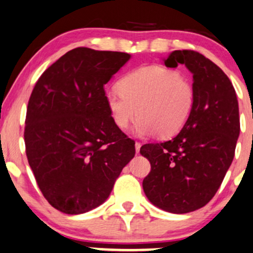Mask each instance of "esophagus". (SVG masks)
Here are the masks:
<instances>
[{
    "instance_id": "34e87169",
    "label": "esophagus",
    "mask_w": 253,
    "mask_h": 253,
    "mask_svg": "<svg viewBox=\"0 0 253 253\" xmlns=\"http://www.w3.org/2000/svg\"><path fill=\"white\" fill-rule=\"evenodd\" d=\"M140 146H141V144L139 143V141H135V152H137V154H139Z\"/></svg>"
}]
</instances>
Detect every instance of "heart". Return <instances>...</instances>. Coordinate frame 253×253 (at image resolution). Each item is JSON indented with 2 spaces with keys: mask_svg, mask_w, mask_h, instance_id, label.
Here are the masks:
<instances>
[{
  "mask_svg": "<svg viewBox=\"0 0 253 253\" xmlns=\"http://www.w3.org/2000/svg\"><path fill=\"white\" fill-rule=\"evenodd\" d=\"M119 87L105 96L114 124L127 129L139 115L137 132L140 135H175L188 121L196 103L192 83L162 66L133 69L121 78Z\"/></svg>",
  "mask_w": 253,
  "mask_h": 253,
  "instance_id": "1",
  "label": "heart"
}]
</instances>
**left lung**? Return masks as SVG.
Instances as JSON below:
<instances>
[{"label":"left lung","mask_w":253,"mask_h":253,"mask_svg":"<svg viewBox=\"0 0 253 253\" xmlns=\"http://www.w3.org/2000/svg\"><path fill=\"white\" fill-rule=\"evenodd\" d=\"M185 65L193 74L196 103L179 134L145 144L140 154L151 170L143 180L149 201L168 212L186 213L209 203L223 181L240 133L239 105L229 78L194 50H175L167 67Z\"/></svg>","instance_id":"1"}]
</instances>
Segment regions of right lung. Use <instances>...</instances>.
<instances>
[{"mask_svg":"<svg viewBox=\"0 0 253 253\" xmlns=\"http://www.w3.org/2000/svg\"><path fill=\"white\" fill-rule=\"evenodd\" d=\"M127 52L76 48L40 77L27 104L25 148L42 194L77 215L109 197L134 140L114 124L104 85L129 60Z\"/></svg>","mask_w":253,"mask_h":253,"instance_id":"1","label":"right lung"}]
</instances>
